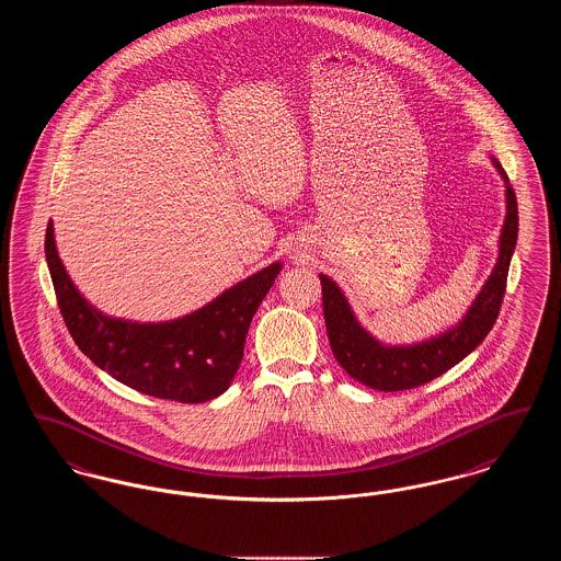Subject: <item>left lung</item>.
Returning <instances> with one entry per match:
<instances>
[{"mask_svg":"<svg viewBox=\"0 0 561 561\" xmlns=\"http://www.w3.org/2000/svg\"><path fill=\"white\" fill-rule=\"evenodd\" d=\"M492 165L505 183L507 204L505 222L499 238L496 265L471 307L448 330L412 345H385L355 318L341 286L332 277L320 273L323 318L330 347L345 373L362 385L376 391H403L425 385L448 373L471 351L480 347L481 341L492 330L501 311L508 265L517 243V199L501 161L492 158Z\"/></svg>","mask_w":561,"mask_h":561,"instance_id":"left-lung-1","label":"left lung"}]
</instances>
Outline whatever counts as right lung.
Instances as JSON below:
<instances>
[{
  "label": "right lung",
  "mask_w": 561,
  "mask_h": 561,
  "mask_svg": "<svg viewBox=\"0 0 561 561\" xmlns=\"http://www.w3.org/2000/svg\"><path fill=\"white\" fill-rule=\"evenodd\" d=\"M46 261L60 313L81 353L126 387L181 403L214 400L229 389L250 321L282 271L275 261L183 318L133 321L105 316L78 290L58 256L53 220Z\"/></svg>",
  "instance_id": "add662e5"
}]
</instances>
